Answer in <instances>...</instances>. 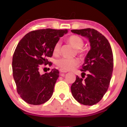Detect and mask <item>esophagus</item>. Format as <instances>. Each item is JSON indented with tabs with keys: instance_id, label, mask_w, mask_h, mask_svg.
<instances>
[{
	"instance_id": "obj_1",
	"label": "esophagus",
	"mask_w": 127,
	"mask_h": 127,
	"mask_svg": "<svg viewBox=\"0 0 127 127\" xmlns=\"http://www.w3.org/2000/svg\"><path fill=\"white\" fill-rule=\"evenodd\" d=\"M60 72L61 73H66L67 71L64 70H63V69H60Z\"/></svg>"
}]
</instances>
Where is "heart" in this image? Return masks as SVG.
<instances>
[{"mask_svg":"<svg viewBox=\"0 0 127 127\" xmlns=\"http://www.w3.org/2000/svg\"><path fill=\"white\" fill-rule=\"evenodd\" d=\"M67 40L74 48H76V53L83 57L85 54V50L83 48L84 46V40L80 36L73 34L67 38ZM61 50L60 41H57L54 45L53 48V53L54 55H57L60 54ZM79 61L77 59H66L61 58L57 61V65L61 69L64 70H71L73 69L76 66L79 65Z\"/></svg>","mask_w":127,"mask_h":127,"instance_id":"heart-1","label":"heart"}]
</instances>
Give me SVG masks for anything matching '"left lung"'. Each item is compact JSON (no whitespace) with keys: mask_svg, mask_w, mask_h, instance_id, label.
<instances>
[{"mask_svg":"<svg viewBox=\"0 0 127 127\" xmlns=\"http://www.w3.org/2000/svg\"><path fill=\"white\" fill-rule=\"evenodd\" d=\"M71 32L87 37L91 46L80 69L82 78L76 76L71 86V92L80 103L94 105L102 99L110 85L113 69L112 48L106 38L94 29H73ZM85 71L88 74L83 79Z\"/></svg>","mask_w":127,"mask_h":127,"instance_id":"obj_1","label":"left lung"}]
</instances>
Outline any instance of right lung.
<instances>
[{
  "label": "right lung",
  "instance_id": "obj_1",
  "mask_svg": "<svg viewBox=\"0 0 127 127\" xmlns=\"http://www.w3.org/2000/svg\"><path fill=\"white\" fill-rule=\"evenodd\" d=\"M67 29H43L31 31L18 43L13 57V74L17 93L27 103L41 105L51 98L60 72L54 69L41 75L39 67L51 66L48 57L53 56V48Z\"/></svg>",
  "mask_w": 127,
  "mask_h": 127
}]
</instances>
